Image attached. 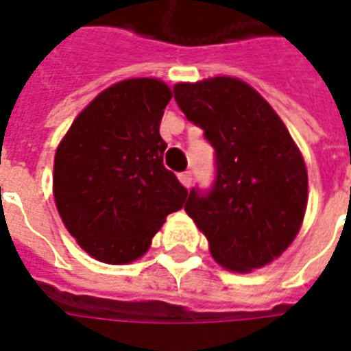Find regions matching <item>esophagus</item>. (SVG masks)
Wrapping results in <instances>:
<instances>
[{
  "label": "esophagus",
  "instance_id": "1",
  "mask_svg": "<svg viewBox=\"0 0 351 351\" xmlns=\"http://www.w3.org/2000/svg\"><path fill=\"white\" fill-rule=\"evenodd\" d=\"M178 180L182 182V186H186V188H189L191 186V182H193V178H191V173L189 171H186V173H180L178 175Z\"/></svg>",
  "mask_w": 351,
  "mask_h": 351
}]
</instances>
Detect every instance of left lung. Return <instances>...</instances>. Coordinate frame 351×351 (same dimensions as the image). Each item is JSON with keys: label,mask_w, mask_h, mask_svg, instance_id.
I'll list each match as a JSON object with an SVG mask.
<instances>
[{"label": "left lung", "mask_w": 351, "mask_h": 351, "mask_svg": "<svg viewBox=\"0 0 351 351\" xmlns=\"http://www.w3.org/2000/svg\"><path fill=\"white\" fill-rule=\"evenodd\" d=\"M175 100L215 150L210 191H189L184 210L210 253L238 274L282 255L307 210V167L274 108L238 77L176 83Z\"/></svg>", "instance_id": "obj_1"}]
</instances>
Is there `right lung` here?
<instances>
[{
	"instance_id": "right-lung-1",
	"label": "right lung",
	"mask_w": 351,
	"mask_h": 351,
	"mask_svg": "<svg viewBox=\"0 0 351 351\" xmlns=\"http://www.w3.org/2000/svg\"><path fill=\"white\" fill-rule=\"evenodd\" d=\"M171 89L156 77L111 85L76 117L53 162V197L64 227L83 251L128 264L149 251L188 189L163 167L160 136Z\"/></svg>"
}]
</instances>
